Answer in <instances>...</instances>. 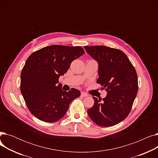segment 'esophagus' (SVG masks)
<instances>
[{
    "label": "esophagus",
    "mask_w": 158,
    "mask_h": 158,
    "mask_svg": "<svg viewBox=\"0 0 158 158\" xmlns=\"http://www.w3.org/2000/svg\"><path fill=\"white\" fill-rule=\"evenodd\" d=\"M81 95L82 96V97H87V96H88V95L86 94V93H85V92H81Z\"/></svg>",
    "instance_id": "1"
}]
</instances>
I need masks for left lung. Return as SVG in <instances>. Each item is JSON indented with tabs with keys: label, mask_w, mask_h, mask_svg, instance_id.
Listing matches in <instances>:
<instances>
[{
	"label": "left lung",
	"mask_w": 158,
	"mask_h": 158,
	"mask_svg": "<svg viewBox=\"0 0 158 158\" xmlns=\"http://www.w3.org/2000/svg\"><path fill=\"white\" fill-rule=\"evenodd\" d=\"M87 53L98 63V84L107 95L94 97V105L88 110L89 118L103 127L117 125L129 114L138 90V76L126 54L104 45L85 46Z\"/></svg>",
	"instance_id": "8db88e82"
}]
</instances>
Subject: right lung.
<instances>
[{
    "mask_svg": "<svg viewBox=\"0 0 158 158\" xmlns=\"http://www.w3.org/2000/svg\"><path fill=\"white\" fill-rule=\"evenodd\" d=\"M85 54L81 47L54 45L31 54L20 76V91L30 112L39 120L54 122L64 117L69 105L81 92L61 89L59 78L71 63Z\"/></svg>",
    "mask_w": 158,
    "mask_h": 158,
    "instance_id": "add662e5",
    "label": "right lung"
}]
</instances>
